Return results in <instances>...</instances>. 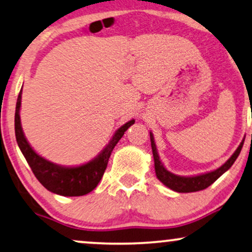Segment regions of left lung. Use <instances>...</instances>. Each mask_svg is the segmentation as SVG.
<instances>
[{"mask_svg": "<svg viewBox=\"0 0 252 252\" xmlns=\"http://www.w3.org/2000/svg\"><path fill=\"white\" fill-rule=\"evenodd\" d=\"M150 141H151V148H153V155H154V160H155V171H156V175L158 180L168 187L172 190L178 191V192H192V191H198L203 190V189L208 188L209 186H211L213 182H215L217 179L225 173L227 170H229L230 166L234 164V161L236 160V158L239 157L241 153V149L243 147L242 141L239 148L235 150L228 160L226 161L225 164L221 165L219 168L208 172V173L195 175V177H180V175H175L171 172H168L166 168L164 167V165L161 164L159 159V156H158L156 144H155L154 141V135L153 133L150 132Z\"/></svg>", "mask_w": 252, "mask_h": 252, "instance_id": "left-lung-1", "label": "left lung"}]
</instances>
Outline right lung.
Wrapping results in <instances>:
<instances>
[{
    "label": "right lung",
    "instance_id": "right-lung-1",
    "mask_svg": "<svg viewBox=\"0 0 252 252\" xmlns=\"http://www.w3.org/2000/svg\"><path fill=\"white\" fill-rule=\"evenodd\" d=\"M20 104H22V91L19 92L17 98L15 113V133L19 149L22 150L24 157L26 158L27 163L40 184L49 191L62 196H82L94 190L104 174L113 148L119 142L127 128L135 123V120L132 119L117 129L115 135L101 151V154L89 163L75 167H65L51 163L39 156L27 142L20 124Z\"/></svg>",
    "mask_w": 252,
    "mask_h": 252
}]
</instances>
